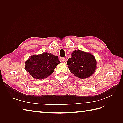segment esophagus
<instances>
[{
    "mask_svg": "<svg viewBox=\"0 0 123 123\" xmlns=\"http://www.w3.org/2000/svg\"><path fill=\"white\" fill-rule=\"evenodd\" d=\"M62 61L63 62H66V58H65L63 57V58H62Z\"/></svg>",
    "mask_w": 123,
    "mask_h": 123,
    "instance_id": "esophagus-1",
    "label": "esophagus"
}]
</instances>
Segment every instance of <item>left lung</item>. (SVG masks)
Listing matches in <instances>:
<instances>
[{
    "label": "left lung",
    "instance_id": "8db88e82",
    "mask_svg": "<svg viewBox=\"0 0 123 123\" xmlns=\"http://www.w3.org/2000/svg\"><path fill=\"white\" fill-rule=\"evenodd\" d=\"M71 56L67 64L70 72L75 76L81 79H86L95 72L97 62L93 55L77 50L72 52Z\"/></svg>",
    "mask_w": 123,
    "mask_h": 123
}]
</instances>
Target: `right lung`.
<instances>
[{
  "label": "right lung",
  "mask_w": 123,
  "mask_h": 123,
  "mask_svg": "<svg viewBox=\"0 0 123 123\" xmlns=\"http://www.w3.org/2000/svg\"><path fill=\"white\" fill-rule=\"evenodd\" d=\"M61 62L58 56L43 52L38 55H33L25 62V69L33 78L42 80L51 75Z\"/></svg>",
  "instance_id": "obj_1"
}]
</instances>
